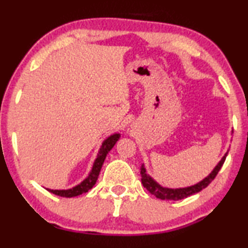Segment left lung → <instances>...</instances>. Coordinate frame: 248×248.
<instances>
[{
	"label": "left lung",
	"mask_w": 248,
	"mask_h": 248,
	"mask_svg": "<svg viewBox=\"0 0 248 248\" xmlns=\"http://www.w3.org/2000/svg\"><path fill=\"white\" fill-rule=\"evenodd\" d=\"M227 155H223V158L221 159V161L219 162L218 166L213 169V171L210 174L208 177H205L202 182L198 183V184L194 186H189V187H185V188H177V189H171V188H165L157 184L154 179H152L150 176L147 175L145 172V168L144 166L142 165L141 167V182L145 188L148 189L149 192L151 193L152 195H155V198L161 199V200H172V201H177V200H182L185 198H188L189 195L195 194L200 191H202L203 188H205L210 183H211L213 179L216 178V176L218 175V172L220 169H221L223 162L226 160Z\"/></svg>",
	"instance_id": "8db88e82"
}]
</instances>
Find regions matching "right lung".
I'll return each mask as SVG.
<instances>
[{
    "mask_svg": "<svg viewBox=\"0 0 248 248\" xmlns=\"http://www.w3.org/2000/svg\"><path fill=\"white\" fill-rule=\"evenodd\" d=\"M120 139V134H114L110 135L107 140L104 141L103 145H101L99 154L97 155L96 161H94L93 170L88 176V178L84 179V181L79 184L76 187L70 188V189H48L47 191L53 193V194L59 195V196H63V198H73V196H78L83 194V193H87L89 189L93 188V186L96 184L98 176H99L101 166H103L105 159H106V155L108 152L111 150V148L114 147L115 143L118 141Z\"/></svg>",
    "mask_w": 248,
    "mask_h": 248,
    "instance_id": "1",
    "label": "right lung"
}]
</instances>
